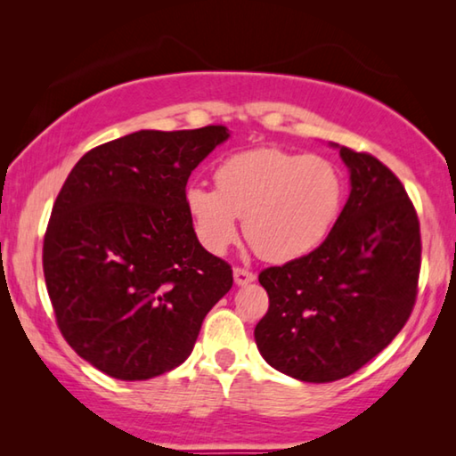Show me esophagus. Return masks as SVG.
I'll return each mask as SVG.
<instances>
[{
    "label": "esophagus",
    "instance_id": "34e87169",
    "mask_svg": "<svg viewBox=\"0 0 456 456\" xmlns=\"http://www.w3.org/2000/svg\"><path fill=\"white\" fill-rule=\"evenodd\" d=\"M233 277H235V283L237 285H247V283L256 281V273L249 272V269H245V267H235L233 269Z\"/></svg>",
    "mask_w": 456,
    "mask_h": 456
}]
</instances>
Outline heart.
<instances>
[{
  "mask_svg": "<svg viewBox=\"0 0 456 456\" xmlns=\"http://www.w3.org/2000/svg\"><path fill=\"white\" fill-rule=\"evenodd\" d=\"M213 179L217 189L189 184L184 191L200 245L223 253L239 235V217H245L247 241L275 264L318 249L336 225L346 195L336 163L280 146L231 154L215 168Z\"/></svg>",
  "mask_w": 456,
  "mask_h": 456,
  "instance_id": "obj_1",
  "label": "heart"
}]
</instances>
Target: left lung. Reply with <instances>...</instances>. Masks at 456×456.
<instances>
[{
  "mask_svg": "<svg viewBox=\"0 0 456 456\" xmlns=\"http://www.w3.org/2000/svg\"><path fill=\"white\" fill-rule=\"evenodd\" d=\"M348 203L318 249L267 267L256 342L269 366L302 382H334L378 356L411 318L419 293L420 223L398 176L342 146Z\"/></svg>",
  "mask_w": 456,
  "mask_h": 456,
  "instance_id": "8db88e82",
  "label": "left lung"
}]
</instances>
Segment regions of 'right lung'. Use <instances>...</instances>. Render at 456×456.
<instances>
[{
	"mask_svg": "<svg viewBox=\"0 0 456 456\" xmlns=\"http://www.w3.org/2000/svg\"><path fill=\"white\" fill-rule=\"evenodd\" d=\"M227 126L138 130L88 151L44 235V277L61 336L118 380H149L189 358L233 269L199 243L187 181Z\"/></svg>",
	"mask_w": 456,
	"mask_h": 456,
	"instance_id": "add662e5",
	"label": "right lung"
}]
</instances>
